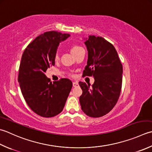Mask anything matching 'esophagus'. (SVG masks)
<instances>
[{
  "instance_id": "34e87169",
  "label": "esophagus",
  "mask_w": 152,
  "mask_h": 152,
  "mask_svg": "<svg viewBox=\"0 0 152 152\" xmlns=\"http://www.w3.org/2000/svg\"><path fill=\"white\" fill-rule=\"evenodd\" d=\"M72 85H73V86L74 88H76V87H78V82H74L73 83H72Z\"/></svg>"
}]
</instances>
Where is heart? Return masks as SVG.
Wrapping results in <instances>:
<instances>
[{
	"label": "heart",
	"mask_w": 152,
	"mask_h": 152,
	"mask_svg": "<svg viewBox=\"0 0 152 152\" xmlns=\"http://www.w3.org/2000/svg\"><path fill=\"white\" fill-rule=\"evenodd\" d=\"M82 49H83V48L82 47L77 45H72L70 47V52L74 56L76 54H77V53H78L80 50H81ZM54 58H55V61H58L59 59V55H58V52L55 53Z\"/></svg>",
	"instance_id": "b5f03b06"
}]
</instances>
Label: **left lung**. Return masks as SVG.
Returning <instances> with one entry per match:
<instances>
[{
    "label": "left lung",
    "instance_id": "obj_1",
    "mask_svg": "<svg viewBox=\"0 0 152 152\" xmlns=\"http://www.w3.org/2000/svg\"><path fill=\"white\" fill-rule=\"evenodd\" d=\"M88 51L83 77L93 76L92 86L79 82L82 90L80 103L89 117H101L117 103L123 81V65L113 45L102 37L90 35L85 41Z\"/></svg>",
    "mask_w": 152,
    "mask_h": 152
}]
</instances>
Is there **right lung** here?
<instances>
[{
  "label": "right lung",
  "mask_w": 152,
  "mask_h": 152,
  "mask_svg": "<svg viewBox=\"0 0 152 152\" xmlns=\"http://www.w3.org/2000/svg\"><path fill=\"white\" fill-rule=\"evenodd\" d=\"M70 36L68 34L45 32L29 43L21 58L18 82L26 103L35 113L49 118L62 111L72 82L61 78L53 83L45 74L55 65V55L59 43Z\"/></svg>",
  "instance_id": "1"
}]
</instances>
